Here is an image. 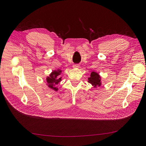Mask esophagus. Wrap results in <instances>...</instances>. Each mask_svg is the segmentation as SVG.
<instances>
[{
  "label": "esophagus",
  "mask_w": 146,
  "mask_h": 146,
  "mask_svg": "<svg viewBox=\"0 0 146 146\" xmlns=\"http://www.w3.org/2000/svg\"><path fill=\"white\" fill-rule=\"evenodd\" d=\"M73 68H74V69H78L79 68V65L78 64H74L73 65Z\"/></svg>",
  "instance_id": "1"
}]
</instances>
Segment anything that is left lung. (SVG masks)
Masks as SVG:
<instances>
[{
  "label": "left lung",
  "mask_w": 146,
  "mask_h": 146,
  "mask_svg": "<svg viewBox=\"0 0 146 146\" xmlns=\"http://www.w3.org/2000/svg\"><path fill=\"white\" fill-rule=\"evenodd\" d=\"M88 82L90 83L94 88L101 86L102 85V77L98 72L95 71H92L90 77L88 78Z\"/></svg>",
  "instance_id": "obj_1"
}]
</instances>
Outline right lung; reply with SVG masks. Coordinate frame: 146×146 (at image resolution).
Masks as SVG:
<instances>
[{"instance_id": "right-lung-1", "label": "right lung", "mask_w": 146, "mask_h": 146, "mask_svg": "<svg viewBox=\"0 0 146 146\" xmlns=\"http://www.w3.org/2000/svg\"><path fill=\"white\" fill-rule=\"evenodd\" d=\"M62 72V70L60 69H56L52 70V72L46 78V85L50 90L57 92L58 91V88L56 85H58V83L62 80V77L61 76V74Z\"/></svg>"}]
</instances>
